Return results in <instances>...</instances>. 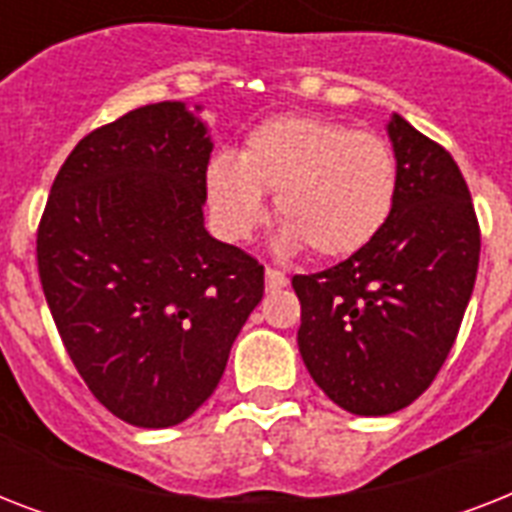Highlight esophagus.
Masks as SVG:
<instances>
[{
    "label": "esophagus",
    "instance_id": "obj_1",
    "mask_svg": "<svg viewBox=\"0 0 512 512\" xmlns=\"http://www.w3.org/2000/svg\"><path fill=\"white\" fill-rule=\"evenodd\" d=\"M287 284H289L287 273L279 271V268H265V287L281 289V287H287Z\"/></svg>",
    "mask_w": 512,
    "mask_h": 512
}]
</instances>
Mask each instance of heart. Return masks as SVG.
<instances>
[{"instance_id": "1", "label": "heart", "mask_w": 512, "mask_h": 512, "mask_svg": "<svg viewBox=\"0 0 512 512\" xmlns=\"http://www.w3.org/2000/svg\"><path fill=\"white\" fill-rule=\"evenodd\" d=\"M212 215L223 236L249 239L276 193L287 247L305 244L324 260L364 249L385 228L398 193V164L388 140L319 116H279L249 132L239 159L207 167Z\"/></svg>"}]
</instances>
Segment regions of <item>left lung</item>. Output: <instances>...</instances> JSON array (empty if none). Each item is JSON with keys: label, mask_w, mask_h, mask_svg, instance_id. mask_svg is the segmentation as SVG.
Wrapping results in <instances>:
<instances>
[{"label": "left lung", "mask_w": 512, "mask_h": 512, "mask_svg": "<svg viewBox=\"0 0 512 512\" xmlns=\"http://www.w3.org/2000/svg\"><path fill=\"white\" fill-rule=\"evenodd\" d=\"M398 193L364 249L297 273V345L345 412L382 417L420 398L441 372L473 295L481 228L468 183L441 143L393 116Z\"/></svg>", "instance_id": "obj_1"}]
</instances>
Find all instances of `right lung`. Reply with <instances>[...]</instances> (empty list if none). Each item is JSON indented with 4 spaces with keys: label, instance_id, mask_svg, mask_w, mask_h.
<instances>
[{
    "label": "right lung",
    "instance_id": "1",
    "mask_svg": "<svg viewBox=\"0 0 512 512\" xmlns=\"http://www.w3.org/2000/svg\"><path fill=\"white\" fill-rule=\"evenodd\" d=\"M212 143L183 103L84 135L55 175L36 263L87 388L138 428L188 420L263 300L265 268L204 231Z\"/></svg>",
    "mask_w": 512,
    "mask_h": 512
}]
</instances>
